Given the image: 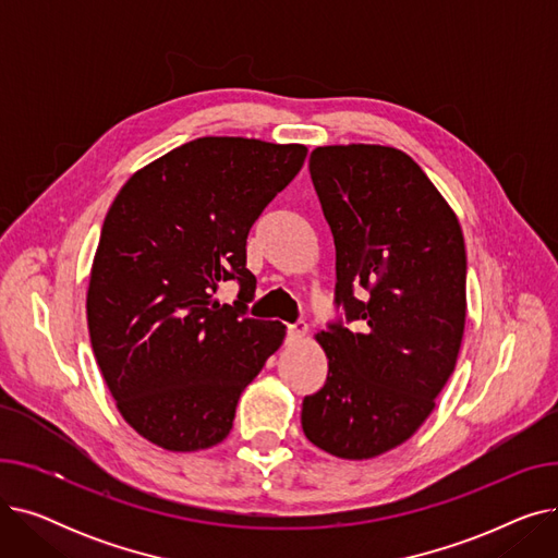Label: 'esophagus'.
Returning a JSON list of instances; mask_svg holds the SVG:
<instances>
[{
	"mask_svg": "<svg viewBox=\"0 0 558 558\" xmlns=\"http://www.w3.org/2000/svg\"><path fill=\"white\" fill-rule=\"evenodd\" d=\"M305 335H307V326H305V324H296V326H289V328H287V341H289V343L303 341Z\"/></svg>",
	"mask_w": 558,
	"mask_h": 558,
	"instance_id": "1",
	"label": "esophagus"
}]
</instances>
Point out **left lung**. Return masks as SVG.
Masks as SVG:
<instances>
[{
    "instance_id": "8db88e82",
    "label": "left lung",
    "mask_w": 558,
    "mask_h": 558,
    "mask_svg": "<svg viewBox=\"0 0 558 558\" xmlns=\"http://www.w3.org/2000/svg\"><path fill=\"white\" fill-rule=\"evenodd\" d=\"M312 183L337 251V303L360 330L314 335L328 379L303 400L301 425L324 452L385 454L434 412L465 328V244L444 194L404 151L316 146ZM367 294L355 300L353 288Z\"/></svg>"
}]
</instances>
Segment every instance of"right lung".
<instances>
[{"instance_id":"1","label":"right lung","mask_w":558,"mask_h":558,"mask_svg":"<svg viewBox=\"0 0 558 558\" xmlns=\"http://www.w3.org/2000/svg\"><path fill=\"white\" fill-rule=\"evenodd\" d=\"M305 144L198 137L137 169L106 215L85 312L122 418L169 452L208 450L276 350L280 320L244 316L255 276L246 238L301 171ZM230 277L241 301L219 306Z\"/></svg>"}]
</instances>
